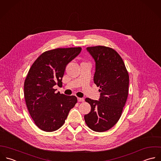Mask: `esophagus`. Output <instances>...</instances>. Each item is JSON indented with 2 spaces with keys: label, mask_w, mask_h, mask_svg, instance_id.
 Instances as JSON below:
<instances>
[{
  "label": "esophagus",
  "mask_w": 161,
  "mask_h": 161,
  "mask_svg": "<svg viewBox=\"0 0 161 161\" xmlns=\"http://www.w3.org/2000/svg\"><path fill=\"white\" fill-rule=\"evenodd\" d=\"M77 101H78L79 102H83V101H84V99L83 98H79V97H78V98H77Z\"/></svg>",
  "instance_id": "esophagus-1"
}]
</instances>
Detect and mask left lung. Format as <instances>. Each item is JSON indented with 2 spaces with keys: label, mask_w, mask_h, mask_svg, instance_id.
Segmentation results:
<instances>
[{
  "label": "left lung",
  "mask_w": 161,
  "mask_h": 161,
  "mask_svg": "<svg viewBox=\"0 0 161 161\" xmlns=\"http://www.w3.org/2000/svg\"><path fill=\"white\" fill-rule=\"evenodd\" d=\"M96 64L94 82L100 87L99 101L86 98L91 112L84 115L87 126L96 132H105L119 120L126 103L129 74L119 54L105 46L86 48Z\"/></svg>",
  "instance_id": "obj_1"
}]
</instances>
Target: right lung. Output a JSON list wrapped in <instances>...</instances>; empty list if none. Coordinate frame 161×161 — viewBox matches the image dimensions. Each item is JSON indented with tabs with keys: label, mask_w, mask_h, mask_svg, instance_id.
<instances>
[{
	"label": "right lung",
	"mask_w": 161,
	"mask_h": 161,
	"mask_svg": "<svg viewBox=\"0 0 161 161\" xmlns=\"http://www.w3.org/2000/svg\"><path fill=\"white\" fill-rule=\"evenodd\" d=\"M81 47L58 48L41 54L32 65L24 82V97L36 125L46 132L61 127L69 111L77 103L74 96L55 92L62 86L67 64L81 52Z\"/></svg>",
	"instance_id": "1"
}]
</instances>
